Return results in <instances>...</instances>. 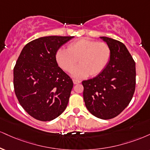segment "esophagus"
<instances>
[{"mask_svg":"<svg viewBox=\"0 0 150 150\" xmlns=\"http://www.w3.org/2000/svg\"><path fill=\"white\" fill-rule=\"evenodd\" d=\"M73 83L74 84H80V83L81 82L80 80H75V79H74V80H73Z\"/></svg>","mask_w":150,"mask_h":150,"instance_id":"1","label":"esophagus"}]
</instances>
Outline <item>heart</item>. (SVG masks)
I'll use <instances>...</instances> for the list:
<instances>
[{
	"instance_id": "obj_1",
	"label": "heart",
	"mask_w": 150,
	"mask_h": 150,
	"mask_svg": "<svg viewBox=\"0 0 150 150\" xmlns=\"http://www.w3.org/2000/svg\"><path fill=\"white\" fill-rule=\"evenodd\" d=\"M111 52L107 43L82 39L71 43L68 49H59L56 59L60 67L70 71L79 60L80 65L71 71L70 75L75 78L95 76L106 67Z\"/></svg>"
}]
</instances>
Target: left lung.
<instances>
[{
  "instance_id": "8db88e82",
  "label": "left lung",
  "mask_w": 150,
  "mask_h": 150,
  "mask_svg": "<svg viewBox=\"0 0 150 150\" xmlns=\"http://www.w3.org/2000/svg\"><path fill=\"white\" fill-rule=\"evenodd\" d=\"M110 47V59L96 77L82 82L86 108L93 116L110 120L120 115L133 98L136 63L122 42L100 37Z\"/></svg>"
}]
</instances>
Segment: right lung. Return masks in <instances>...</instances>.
<instances>
[{"label":"right lung","instance_id":"add662e5","mask_svg":"<svg viewBox=\"0 0 150 150\" xmlns=\"http://www.w3.org/2000/svg\"><path fill=\"white\" fill-rule=\"evenodd\" d=\"M73 36H46L24 46L14 68V88L23 109L36 120H54L66 110L73 82L56 59Z\"/></svg>","mask_w":150,"mask_h":150}]
</instances>
